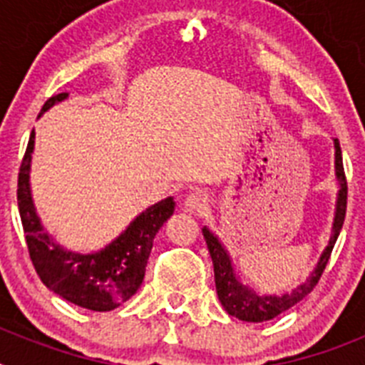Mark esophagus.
Instances as JSON below:
<instances>
[{
  "mask_svg": "<svg viewBox=\"0 0 365 365\" xmlns=\"http://www.w3.org/2000/svg\"><path fill=\"white\" fill-rule=\"evenodd\" d=\"M182 206L192 214L193 212H202L208 206V195L202 190H192L182 201Z\"/></svg>",
  "mask_w": 365,
  "mask_h": 365,
  "instance_id": "1",
  "label": "esophagus"
}]
</instances>
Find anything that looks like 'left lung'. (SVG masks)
I'll list each match as a JSON object with an SVG mask.
<instances>
[{"label": "left lung", "instance_id": "left-lung-1", "mask_svg": "<svg viewBox=\"0 0 365 365\" xmlns=\"http://www.w3.org/2000/svg\"><path fill=\"white\" fill-rule=\"evenodd\" d=\"M334 150H336V153H334V166H336V179L340 182V193H338L336 215H334L333 222V235H331L327 248H325V252L322 254L320 261H318V267L312 270L307 282L299 285L291 294H285L282 298H278V296H257L256 292L248 291L247 287H243L235 279L230 257H228L227 250L221 247L217 237L210 230L202 228V235H205V241L208 245V252H210L212 263H214L215 291H217L219 302H221V305L225 307V311L228 314L235 316V318H240L243 322L272 320V318L279 316L282 312L294 307L296 303L302 302L307 294H311L312 289L318 285L322 274H324L325 267L329 263L331 252H333L334 243H336L338 235H340L341 225H344L347 210V179L346 172H344V163H341V150L338 138L334 140Z\"/></svg>", "mask_w": 365, "mask_h": 365}]
</instances>
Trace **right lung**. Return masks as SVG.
<instances>
[{
    "label": "right lung",
    "instance_id": "obj_1",
    "mask_svg": "<svg viewBox=\"0 0 365 365\" xmlns=\"http://www.w3.org/2000/svg\"><path fill=\"white\" fill-rule=\"evenodd\" d=\"M66 96L67 93L51 96L41 108V113ZM32 148L34 130L19 166L16 192L19 217L24 225L25 241L34 270L47 289L78 307L98 312L118 307L125 299H130L143 283L155 234L173 214L175 202L172 197H168L150 206L131 222L124 234L118 235L117 240L98 254L80 256L66 252L45 234L34 212L29 188Z\"/></svg>",
    "mask_w": 365,
    "mask_h": 365
}]
</instances>
